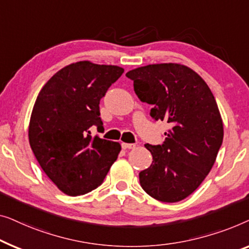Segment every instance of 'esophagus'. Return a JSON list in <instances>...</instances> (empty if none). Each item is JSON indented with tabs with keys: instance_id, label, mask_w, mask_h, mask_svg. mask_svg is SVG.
Here are the masks:
<instances>
[{
	"instance_id": "1",
	"label": "esophagus",
	"mask_w": 249,
	"mask_h": 249,
	"mask_svg": "<svg viewBox=\"0 0 249 249\" xmlns=\"http://www.w3.org/2000/svg\"><path fill=\"white\" fill-rule=\"evenodd\" d=\"M122 148L123 149H134L135 144L134 143H122Z\"/></svg>"
}]
</instances>
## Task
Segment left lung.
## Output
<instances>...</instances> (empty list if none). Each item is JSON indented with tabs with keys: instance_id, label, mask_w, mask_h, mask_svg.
<instances>
[{
	"instance_id": "8db88e82",
	"label": "left lung",
	"mask_w": 249,
	"mask_h": 249,
	"mask_svg": "<svg viewBox=\"0 0 249 249\" xmlns=\"http://www.w3.org/2000/svg\"><path fill=\"white\" fill-rule=\"evenodd\" d=\"M126 76L139 99L152 105L150 116L171 126L162 144H144L153 160L139 174L140 184L158 201L179 202L208 176L222 144L214 96L197 73L176 63L142 66Z\"/></svg>"
}]
</instances>
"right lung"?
Here are the masks:
<instances>
[{"instance_id": "obj_1", "label": "right lung", "mask_w": 249, "mask_h": 249, "mask_svg": "<svg viewBox=\"0 0 249 249\" xmlns=\"http://www.w3.org/2000/svg\"><path fill=\"white\" fill-rule=\"evenodd\" d=\"M116 65L73 63L54 74L38 94L29 124V143L41 169L70 196L100 186L121 151L118 142L92 136L104 128L99 104L123 74Z\"/></svg>"}]
</instances>
